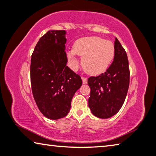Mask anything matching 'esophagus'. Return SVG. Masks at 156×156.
<instances>
[{"label": "esophagus", "instance_id": "34e87169", "mask_svg": "<svg viewBox=\"0 0 156 156\" xmlns=\"http://www.w3.org/2000/svg\"><path fill=\"white\" fill-rule=\"evenodd\" d=\"M81 80H82L83 84H86V83H88V80H87V78H86V77H84V76H82V77H81Z\"/></svg>", "mask_w": 156, "mask_h": 156}]
</instances>
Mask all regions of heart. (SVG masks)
<instances>
[{
    "label": "heart",
    "mask_w": 156,
    "mask_h": 156,
    "mask_svg": "<svg viewBox=\"0 0 156 156\" xmlns=\"http://www.w3.org/2000/svg\"><path fill=\"white\" fill-rule=\"evenodd\" d=\"M83 56L82 67L90 75H99L107 70L114 58L115 48L109 40L99 37H85L75 42L73 49L68 52L72 67L76 63V56Z\"/></svg>",
    "instance_id": "heart-1"
}]
</instances>
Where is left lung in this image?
Instances as JSON below:
<instances>
[{"label":"left lung","mask_w":156,"mask_h":156,"mask_svg":"<svg viewBox=\"0 0 156 156\" xmlns=\"http://www.w3.org/2000/svg\"><path fill=\"white\" fill-rule=\"evenodd\" d=\"M114 61L105 73L88 79L90 88L88 107L94 116L108 119L118 113L125 101L130 83L128 59L116 37Z\"/></svg>","instance_id":"left-lung-1"}]
</instances>
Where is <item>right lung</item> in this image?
<instances>
[{
	"instance_id": "add662e5",
	"label": "right lung",
	"mask_w": 156,
	"mask_h": 156,
	"mask_svg": "<svg viewBox=\"0 0 156 156\" xmlns=\"http://www.w3.org/2000/svg\"><path fill=\"white\" fill-rule=\"evenodd\" d=\"M66 30H49L40 37L30 60V83L36 105L47 119L70 112L72 99L82 84L81 76L66 66Z\"/></svg>"
}]
</instances>
